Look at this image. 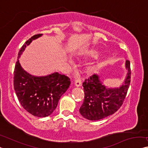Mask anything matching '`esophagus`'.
<instances>
[{
	"label": "esophagus",
	"instance_id": "obj_1",
	"mask_svg": "<svg viewBox=\"0 0 148 148\" xmlns=\"http://www.w3.org/2000/svg\"><path fill=\"white\" fill-rule=\"evenodd\" d=\"M74 84L77 87L81 86H82V81H81L80 79H76V80H75V81H74Z\"/></svg>",
	"mask_w": 148,
	"mask_h": 148
}]
</instances>
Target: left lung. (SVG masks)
Here are the masks:
<instances>
[{
	"label": "left lung",
	"instance_id": "1",
	"mask_svg": "<svg viewBox=\"0 0 148 148\" xmlns=\"http://www.w3.org/2000/svg\"><path fill=\"white\" fill-rule=\"evenodd\" d=\"M127 73L122 85L107 88L98 74H93L83 82L84 99L80 113L89 120H99L115 113L122 106L126 96L131 79L130 63L125 62Z\"/></svg>",
	"mask_w": 148,
	"mask_h": 148
}]
</instances>
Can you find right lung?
Segmentation results:
<instances>
[{
    "label": "right lung",
    "instance_id": "add662e5",
    "mask_svg": "<svg viewBox=\"0 0 148 148\" xmlns=\"http://www.w3.org/2000/svg\"><path fill=\"white\" fill-rule=\"evenodd\" d=\"M34 35L26 42L18 54L14 71V88L22 106L32 115L40 118L50 116L70 85V79L58 72L44 76L30 74L22 68L19 58L32 40L42 36Z\"/></svg>",
    "mask_w": 148,
    "mask_h": 148
}]
</instances>
